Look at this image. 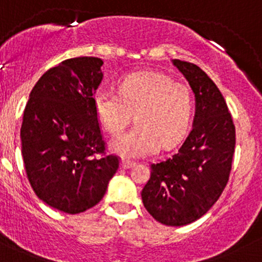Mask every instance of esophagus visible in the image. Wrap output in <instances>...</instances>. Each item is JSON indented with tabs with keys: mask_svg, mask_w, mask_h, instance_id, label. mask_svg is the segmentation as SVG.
Here are the masks:
<instances>
[{
	"mask_svg": "<svg viewBox=\"0 0 262 262\" xmlns=\"http://www.w3.org/2000/svg\"><path fill=\"white\" fill-rule=\"evenodd\" d=\"M134 165H135L134 161L125 160V159H123V160L121 161V168H122V169H130V168H132V166H134Z\"/></svg>",
	"mask_w": 262,
	"mask_h": 262,
	"instance_id": "34e87169",
	"label": "esophagus"
}]
</instances>
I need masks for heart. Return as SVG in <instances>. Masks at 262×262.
<instances>
[{
    "mask_svg": "<svg viewBox=\"0 0 262 262\" xmlns=\"http://www.w3.org/2000/svg\"><path fill=\"white\" fill-rule=\"evenodd\" d=\"M93 108L99 122L111 136L121 135L135 113L136 126L111 144L125 158H142L163 146H175L189 126L193 96L187 84L169 75L140 72L127 75L118 94L98 90L93 94Z\"/></svg>",
    "mask_w": 262,
    "mask_h": 262,
    "instance_id": "b5f03b06",
    "label": "heart"
}]
</instances>
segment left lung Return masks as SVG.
I'll return each mask as SVG.
<instances>
[{
    "label": "left lung",
    "instance_id": "left-lung-1",
    "mask_svg": "<svg viewBox=\"0 0 262 262\" xmlns=\"http://www.w3.org/2000/svg\"><path fill=\"white\" fill-rule=\"evenodd\" d=\"M195 94L193 127L175 154L151 164L141 191L147 212L166 226H185L206 214L230 178L236 128L222 93L198 66L174 59Z\"/></svg>",
    "mask_w": 262,
    "mask_h": 262
}]
</instances>
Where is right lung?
<instances>
[{
    "label": "right lung",
    "instance_id": "1",
    "mask_svg": "<svg viewBox=\"0 0 262 262\" xmlns=\"http://www.w3.org/2000/svg\"><path fill=\"white\" fill-rule=\"evenodd\" d=\"M102 59H67L41 75L30 92L21 125L26 177L44 203L68 214L96 206L120 168L107 155L93 94Z\"/></svg>",
    "mask_w": 262,
    "mask_h": 262
}]
</instances>
